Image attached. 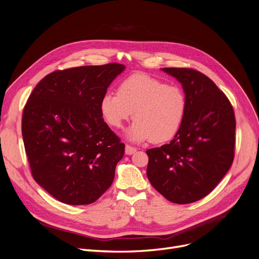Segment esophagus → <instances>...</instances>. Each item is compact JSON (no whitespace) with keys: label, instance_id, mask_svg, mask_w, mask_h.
I'll list each match as a JSON object with an SVG mask.
<instances>
[{"label":"esophagus","instance_id":"34e87169","mask_svg":"<svg viewBox=\"0 0 259 259\" xmlns=\"http://www.w3.org/2000/svg\"><path fill=\"white\" fill-rule=\"evenodd\" d=\"M136 151H137L136 147H134V146H132L130 144L125 145V154L126 155H133Z\"/></svg>","mask_w":259,"mask_h":259}]
</instances>
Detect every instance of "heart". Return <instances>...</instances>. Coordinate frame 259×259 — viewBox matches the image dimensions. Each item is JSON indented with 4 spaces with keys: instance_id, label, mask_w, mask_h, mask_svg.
<instances>
[{
    "instance_id": "1",
    "label": "heart",
    "mask_w": 259,
    "mask_h": 259,
    "mask_svg": "<svg viewBox=\"0 0 259 259\" xmlns=\"http://www.w3.org/2000/svg\"><path fill=\"white\" fill-rule=\"evenodd\" d=\"M102 117L108 125L120 128L133 117L127 131L133 141L162 143L173 139L186 116L187 98L178 85L166 84L142 73L122 81L117 95L105 94L100 101Z\"/></svg>"
}]
</instances>
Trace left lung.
Segmentation results:
<instances>
[{
	"label": "left lung",
	"instance_id": "left-lung-1",
	"mask_svg": "<svg viewBox=\"0 0 259 259\" xmlns=\"http://www.w3.org/2000/svg\"><path fill=\"white\" fill-rule=\"evenodd\" d=\"M161 69L182 84L187 110L174 139L146 151V175L170 202L192 203L210 194L233 163L235 115L227 96L200 71Z\"/></svg>",
	"mask_w": 259,
	"mask_h": 259
}]
</instances>
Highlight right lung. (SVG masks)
Returning a JSON list of instances; mask_svg holds the SVG:
<instances>
[{
    "mask_svg": "<svg viewBox=\"0 0 259 259\" xmlns=\"http://www.w3.org/2000/svg\"><path fill=\"white\" fill-rule=\"evenodd\" d=\"M125 66L109 63L56 70L24 106L22 136L31 174L61 202H95L112 186L125 145L102 118L100 101Z\"/></svg>",
    "mask_w": 259,
    "mask_h": 259,
    "instance_id": "right-lung-1",
    "label": "right lung"
}]
</instances>
